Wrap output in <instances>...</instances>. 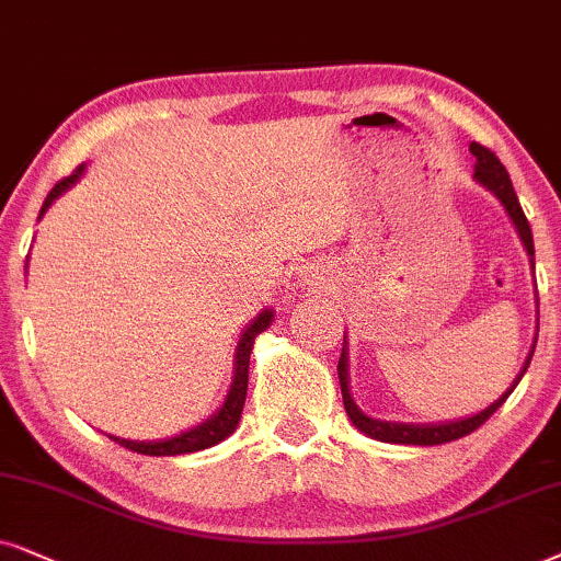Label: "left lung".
<instances>
[{"instance_id": "1", "label": "left lung", "mask_w": 561, "mask_h": 561, "mask_svg": "<svg viewBox=\"0 0 561 561\" xmlns=\"http://www.w3.org/2000/svg\"><path fill=\"white\" fill-rule=\"evenodd\" d=\"M469 151L477 159V167H474V179L480 184L488 186L497 194L500 203L505 205L507 215H511L515 228H518L520 233V241H524L528 256H534V236H531V226H528L524 210H520V203L518 197H515V190L511 184V176H507V171L503 163L495 153L490 151V148H484L480 144H469ZM531 356L534 351L528 354L526 358V367L520 369V375L515 377V382L511 390H507L503 398L492 402L490 408H484L482 413H477L472 417H465V421H454V423H442V425H405V423H385V421H375V417H367L362 413V410L356 408V402L351 400V392H348V375H346V348L341 351V358H339V382H341V394H343V405H346V413L351 417V423L356 425L358 431L367 433V436L377 438V442H385V444H408V446H436V444H449V442H457L461 436H469V433L480 428V425L488 421V417L495 413V410L503 405L507 400V394L515 390V385L520 382V377L526 375L528 364H531Z\"/></svg>"}]
</instances>
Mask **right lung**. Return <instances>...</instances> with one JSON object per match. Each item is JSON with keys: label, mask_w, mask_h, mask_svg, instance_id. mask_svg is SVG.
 Returning <instances> with one entry per match:
<instances>
[{"label": "right lung", "mask_w": 561, "mask_h": 561, "mask_svg": "<svg viewBox=\"0 0 561 561\" xmlns=\"http://www.w3.org/2000/svg\"><path fill=\"white\" fill-rule=\"evenodd\" d=\"M81 171L84 167H79L73 174L64 176L61 182H58L54 190L48 192L46 203L41 207V215L48 210L50 203L61 194L64 190H69V186L77 182L81 176ZM272 323V312H261V316L253 320L249 325V331L241 335V341H238V348H236V377H233V385H230V392H228V400L222 402V408L215 413L210 421L197 425V428L182 433V436H174L169 438V442H153V444H144V442H125V438H115L112 436V442L125 446V449L130 451H138V454H146V457H176V454H192V451H203L207 446H215L222 438L230 436V433L236 431L238 421H241V410H243V402H245V390H249V358H251V348H253V339L261 331H266V325Z\"/></svg>", "instance_id": "1"}]
</instances>
